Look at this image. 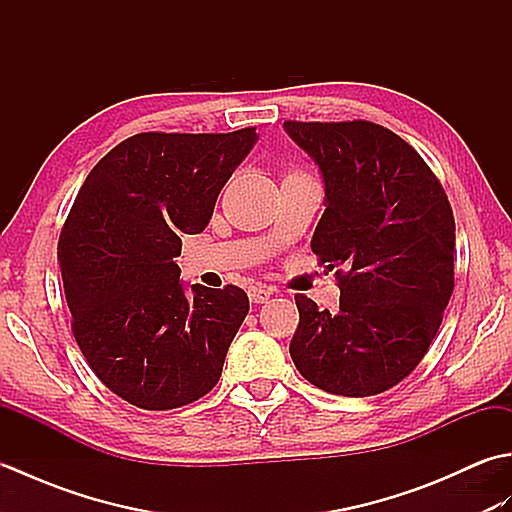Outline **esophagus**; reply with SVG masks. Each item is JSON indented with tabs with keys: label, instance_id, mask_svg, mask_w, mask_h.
<instances>
[{
	"label": "esophagus",
	"instance_id": "34e87169",
	"mask_svg": "<svg viewBox=\"0 0 512 512\" xmlns=\"http://www.w3.org/2000/svg\"><path fill=\"white\" fill-rule=\"evenodd\" d=\"M273 288L270 286H253L248 290V299L253 303H266L270 297H273Z\"/></svg>",
	"mask_w": 512,
	"mask_h": 512
}]
</instances>
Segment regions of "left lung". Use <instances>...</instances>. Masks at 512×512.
Segmentation results:
<instances>
[{"label": "left lung", "mask_w": 512, "mask_h": 512, "mask_svg": "<svg viewBox=\"0 0 512 512\" xmlns=\"http://www.w3.org/2000/svg\"><path fill=\"white\" fill-rule=\"evenodd\" d=\"M319 167L325 211L312 250L336 270L339 312L297 295L290 356L299 374L339 396L398 385L427 354L453 292L455 222L427 162L367 123H284Z\"/></svg>", "instance_id": "obj_1"}]
</instances>
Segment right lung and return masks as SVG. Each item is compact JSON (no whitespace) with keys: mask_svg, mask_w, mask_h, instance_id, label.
<instances>
[{"mask_svg":"<svg viewBox=\"0 0 512 512\" xmlns=\"http://www.w3.org/2000/svg\"><path fill=\"white\" fill-rule=\"evenodd\" d=\"M257 143L233 134H136L99 160L59 239L72 332L101 383L129 405L176 409L222 376L248 314L242 288L187 286L176 257Z\"/></svg>","mask_w":512,"mask_h":512,"instance_id":"right-lung-1","label":"right lung"}]
</instances>
